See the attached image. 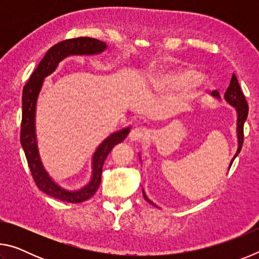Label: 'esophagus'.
Instances as JSON below:
<instances>
[{"instance_id": "34e87169", "label": "esophagus", "mask_w": 259, "mask_h": 259, "mask_svg": "<svg viewBox=\"0 0 259 259\" xmlns=\"http://www.w3.org/2000/svg\"><path fill=\"white\" fill-rule=\"evenodd\" d=\"M146 137H148V130L146 128H135L129 134V139L131 142H140Z\"/></svg>"}]
</instances>
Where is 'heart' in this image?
<instances>
[{"mask_svg": "<svg viewBox=\"0 0 259 259\" xmlns=\"http://www.w3.org/2000/svg\"><path fill=\"white\" fill-rule=\"evenodd\" d=\"M198 77L199 75L196 72L190 71V69H184V71L168 74V75L163 76L160 80V83L163 85L174 88V89H178V88L192 84L193 82L198 80Z\"/></svg>", "mask_w": 259, "mask_h": 259, "instance_id": "b5f03b06", "label": "heart"}]
</instances>
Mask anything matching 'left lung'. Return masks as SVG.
Returning a JSON list of instances; mask_svg holds the SVG:
<instances>
[{
    "label": "left lung",
    "mask_w": 259,
    "mask_h": 259,
    "mask_svg": "<svg viewBox=\"0 0 259 259\" xmlns=\"http://www.w3.org/2000/svg\"><path fill=\"white\" fill-rule=\"evenodd\" d=\"M211 96L214 98L217 99H221V96H219L218 91H212ZM224 98L227 103H229L231 106H233L236 111V136H238V150H236L235 155L233 156V159L231 160V163L229 168H231L232 163H233V161L236 156L239 155V153L241 151V148H242V144H243V125H244V122L247 120V116H248V104H247V100L244 98V95L242 93V90H241L240 84L238 82V78H236L235 74L232 75L231 78V82H230V85L227 88L226 93L224 95ZM139 159H140V155H139ZM143 195H144V199H145L148 203H151L153 205H157L155 203H153V201H151L150 199L147 198V195L145 194V192L143 190ZM159 208V207H157Z\"/></svg>",
    "instance_id": "1"
}]
</instances>
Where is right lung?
I'll use <instances>...</instances> for the list:
<instances>
[{"mask_svg":"<svg viewBox=\"0 0 259 259\" xmlns=\"http://www.w3.org/2000/svg\"><path fill=\"white\" fill-rule=\"evenodd\" d=\"M107 50V45L103 41L93 37H76L65 40L50 48L43 59L34 69L27 84L23 90V119H21L20 143L25 152L28 166L32 172L34 182L37 187L46 194L69 203H78L87 201L98 190L102 182L103 165L107 155L116 146L123 142L130 131V126L115 131L104 139L97 147L91 160V178L89 183L75 191H69L57 184L42 163L38 152L36 126V103L41 93L45 78L54 73L60 61L69 56H95Z\"/></svg>","mask_w":259,"mask_h":259,"instance_id":"right-lung-1","label":"right lung"}]
</instances>
